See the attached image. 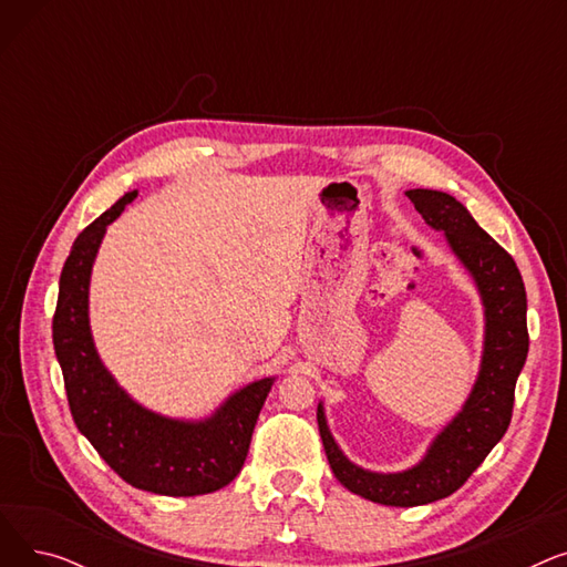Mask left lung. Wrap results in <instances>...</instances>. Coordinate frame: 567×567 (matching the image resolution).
<instances>
[{"instance_id": "obj_1", "label": "left lung", "mask_w": 567, "mask_h": 567, "mask_svg": "<svg viewBox=\"0 0 567 567\" xmlns=\"http://www.w3.org/2000/svg\"><path fill=\"white\" fill-rule=\"evenodd\" d=\"M425 223L441 229L449 246L473 276L485 306L483 363L468 400L432 441L427 455L400 473H372L351 464L326 425L323 406L317 423L336 478L353 494L381 505L413 508L457 492L501 441L513 419L515 383L526 363V289L515 259L473 220L466 206L441 190H406Z\"/></svg>"}]
</instances>
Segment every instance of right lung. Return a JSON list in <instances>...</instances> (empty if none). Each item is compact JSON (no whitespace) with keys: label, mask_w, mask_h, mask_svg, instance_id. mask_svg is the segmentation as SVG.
I'll return each mask as SVG.
<instances>
[{"label":"right lung","mask_w":567,"mask_h":567,"mask_svg":"<svg viewBox=\"0 0 567 567\" xmlns=\"http://www.w3.org/2000/svg\"><path fill=\"white\" fill-rule=\"evenodd\" d=\"M137 190L126 193L75 238L59 278L52 342L78 430L114 473L144 492L197 496L229 485L241 471L255 423L274 379L234 393L206 421H174L137 404L101 363L89 331V278L110 223Z\"/></svg>","instance_id":"right-lung-1"}]
</instances>
